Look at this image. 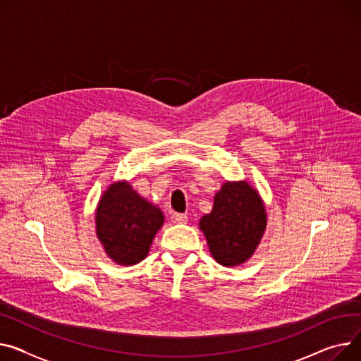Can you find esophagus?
<instances>
[{
  "mask_svg": "<svg viewBox=\"0 0 361 361\" xmlns=\"http://www.w3.org/2000/svg\"><path fill=\"white\" fill-rule=\"evenodd\" d=\"M171 221L174 224H187L188 218H187V214H184V213H173Z\"/></svg>",
  "mask_w": 361,
  "mask_h": 361,
  "instance_id": "1",
  "label": "esophagus"
}]
</instances>
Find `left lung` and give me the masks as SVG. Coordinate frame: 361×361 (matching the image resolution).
<instances>
[{"label": "left lung", "mask_w": 361, "mask_h": 361, "mask_svg": "<svg viewBox=\"0 0 361 361\" xmlns=\"http://www.w3.org/2000/svg\"><path fill=\"white\" fill-rule=\"evenodd\" d=\"M199 226L212 257L225 267H235L257 250L267 226V214L258 191L247 181H226Z\"/></svg>", "instance_id": "obj_1"}]
</instances>
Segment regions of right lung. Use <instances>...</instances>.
Segmentation results:
<instances>
[{
  "label": "right lung",
  "instance_id": "add662e5",
  "mask_svg": "<svg viewBox=\"0 0 361 361\" xmlns=\"http://www.w3.org/2000/svg\"><path fill=\"white\" fill-rule=\"evenodd\" d=\"M162 224V212L139 196L128 181L110 184L95 212L97 238L120 266H133L145 258Z\"/></svg>",
  "mask_w": 361,
  "mask_h": 361
}]
</instances>
